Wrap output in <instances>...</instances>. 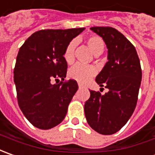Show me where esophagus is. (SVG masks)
<instances>
[{"label":"esophagus","instance_id":"esophagus-1","mask_svg":"<svg viewBox=\"0 0 155 155\" xmlns=\"http://www.w3.org/2000/svg\"><path fill=\"white\" fill-rule=\"evenodd\" d=\"M78 86H79V88H82L83 87V86L81 85V84H79Z\"/></svg>","mask_w":155,"mask_h":155}]
</instances>
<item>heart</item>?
Listing matches in <instances>:
<instances>
[{
	"instance_id": "b5f03b06",
	"label": "heart",
	"mask_w": 155,
	"mask_h": 155,
	"mask_svg": "<svg viewBox=\"0 0 155 155\" xmlns=\"http://www.w3.org/2000/svg\"><path fill=\"white\" fill-rule=\"evenodd\" d=\"M87 44L91 51L96 56H99L104 51V43L100 37L98 36L88 37L87 39ZM75 45H76L75 41H71L65 48L63 52V59L68 64L72 63L74 61ZM95 74H96V69L94 66L77 63L69 69L68 76L73 80H75L78 82L85 84L94 77Z\"/></svg>"
}]
</instances>
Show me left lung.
<instances>
[{
    "label": "left lung",
    "mask_w": 155,
    "mask_h": 155,
    "mask_svg": "<svg viewBox=\"0 0 155 155\" xmlns=\"http://www.w3.org/2000/svg\"><path fill=\"white\" fill-rule=\"evenodd\" d=\"M100 36L108 49V61L96 77L104 94L90 91L84 110L90 127L102 135L120 130L133 114L141 81L140 60L135 46L112 27H91ZM102 88V87H101Z\"/></svg>",
    "instance_id": "1"
}]
</instances>
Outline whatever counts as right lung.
<instances>
[{
	"mask_svg": "<svg viewBox=\"0 0 155 155\" xmlns=\"http://www.w3.org/2000/svg\"><path fill=\"white\" fill-rule=\"evenodd\" d=\"M85 28L41 30L25 41L14 70L18 104L27 120L41 130L58 125L78 90L74 80L64 81L68 64L63 52L74 38Z\"/></svg>",
	"mask_w": 155,
	"mask_h": 155,
	"instance_id": "right-lung-1",
	"label": "right lung"
}]
</instances>
